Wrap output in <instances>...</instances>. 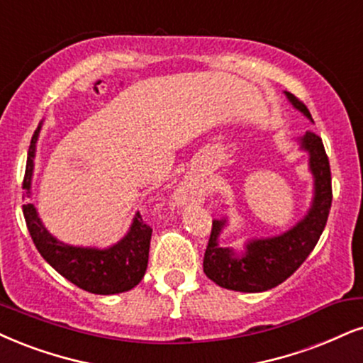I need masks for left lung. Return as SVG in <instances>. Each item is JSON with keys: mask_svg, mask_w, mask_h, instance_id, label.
<instances>
[{"mask_svg": "<svg viewBox=\"0 0 363 363\" xmlns=\"http://www.w3.org/2000/svg\"><path fill=\"white\" fill-rule=\"evenodd\" d=\"M284 94L291 104L313 121L308 107L296 96L291 92ZM299 146L310 155L313 174V202L308 213L284 234L249 240L242 256H237L234 249L218 245V237L227 220H213L205 249L203 272L216 284L240 293H261L276 288L288 279L315 249L332 208V172L318 134L306 131L305 136L299 138Z\"/></svg>", "mask_w": 363, "mask_h": 363, "instance_id": "obj_1", "label": "left lung"}]
</instances>
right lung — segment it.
Returning <instances> with one entry per match:
<instances>
[{
    "mask_svg": "<svg viewBox=\"0 0 363 363\" xmlns=\"http://www.w3.org/2000/svg\"><path fill=\"white\" fill-rule=\"evenodd\" d=\"M42 123L35 129L28 147L23 189L30 196L31 177H33L35 150ZM26 227L42 257L77 288L94 294H118L133 289L145 276L150 256L151 229L143 222L140 213L133 218L128 234L118 244L107 249L75 247L60 242L43 227L33 203L23 205Z\"/></svg>",
    "mask_w": 363,
    "mask_h": 363,
    "instance_id": "right-lung-1",
    "label": "right lung"
}]
</instances>
